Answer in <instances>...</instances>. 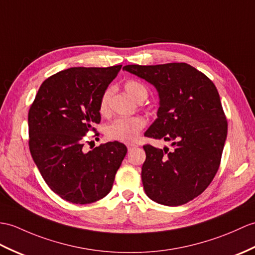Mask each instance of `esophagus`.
Segmentation results:
<instances>
[{"label":"esophagus","instance_id":"esophagus-1","mask_svg":"<svg viewBox=\"0 0 255 255\" xmlns=\"http://www.w3.org/2000/svg\"><path fill=\"white\" fill-rule=\"evenodd\" d=\"M127 147H128V150L130 151V150H132L133 147H137V145H135V144H132V143H128V144H127Z\"/></svg>","mask_w":255,"mask_h":255}]
</instances>
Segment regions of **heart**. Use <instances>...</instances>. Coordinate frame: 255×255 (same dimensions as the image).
<instances>
[{
	"label": "heart",
	"instance_id": "heart-1",
	"mask_svg": "<svg viewBox=\"0 0 255 255\" xmlns=\"http://www.w3.org/2000/svg\"><path fill=\"white\" fill-rule=\"evenodd\" d=\"M125 90L135 101L142 102L147 98V89L143 84L135 80H129L125 84ZM112 96V89L108 88L99 101V112L101 114H108L110 110V99ZM145 126L144 118L141 116L131 117H118L111 122L105 127L106 137L111 140L122 142H132L137 139L138 134Z\"/></svg>",
	"mask_w": 255,
	"mask_h": 255
}]
</instances>
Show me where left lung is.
<instances>
[{"label":"left lung","mask_w":255,"mask_h":255,"mask_svg":"<svg viewBox=\"0 0 255 255\" xmlns=\"http://www.w3.org/2000/svg\"><path fill=\"white\" fill-rule=\"evenodd\" d=\"M123 69L156 88L157 118L144 135L170 141L173 146L143 145L144 191L159 204H185L209 187L221 164L227 121L217 89L186 63L126 65Z\"/></svg>","instance_id":"left-lung-1"}]
</instances>
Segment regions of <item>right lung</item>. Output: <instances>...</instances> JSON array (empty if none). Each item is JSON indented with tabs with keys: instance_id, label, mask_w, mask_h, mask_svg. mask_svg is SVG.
Instances as JSON below:
<instances>
[{
	"instance_id": "obj_1",
	"label": "right lung",
	"mask_w": 255,
	"mask_h": 255,
	"mask_svg": "<svg viewBox=\"0 0 255 255\" xmlns=\"http://www.w3.org/2000/svg\"><path fill=\"white\" fill-rule=\"evenodd\" d=\"M121 68L62 70L43 81L29 110L31 156L46 185L68 202L89 204L104 198L127 153L117 141L82 151L84 137L101 122L100 98Z\"/></svg>"
}]
</instances>
